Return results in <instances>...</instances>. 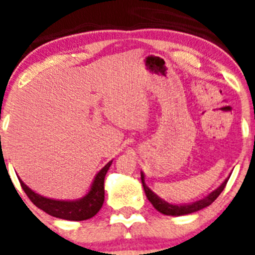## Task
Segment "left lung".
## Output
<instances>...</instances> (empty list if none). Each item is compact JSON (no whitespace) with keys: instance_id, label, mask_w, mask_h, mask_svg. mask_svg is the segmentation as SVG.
<instances>
[{"instance_id":"8db88e82","label":"left lung","mask_w":255,"mask_h":255,"mask_svg":"<svg viewBox=\"0 0 255 255\" xmlns=\"http://www.w3.org/2000/svg\"><path fill=\"white\" fill-rule=\"evenodd\" d=\"M227 181L229 179L225 180L215 191H212L211 194L208 197H206L204 199L202 200H198V202H194V203L191 204H182V206H175V204H170L167 203L166 200L161 199L158 195H155L147 185H145V182H144V175L141 172V184H143V188L144 191H145V195H147L148 200H149L150 203L153 204L155 209L163 215H167V216H184V215H189V213H194V212L200 211V209L206 208V207L211 206L213 202L218 198V195L222 193V190L225 189L226 186Z\"/></svg>"}]
</instances>
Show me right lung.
<instances>
[{
  "label": "right lung",
  "instance_id": "add662e5",
  "mask_svg": "<svg viewBox=\"0 0 255 255\" xmlns=\"http://www.w3.org/2000/svg\"><path fill=\"white\" fill-rule=\"evenodd\" d=\"M111 163L112 161L108 162L105 167L97 173L89 193L78 200L48 199L30 190L21 180H20V185L22 190L25 191L29 199L31 200V203L48 215L62 218V220L84 221L96 216L98 211L102 208V204L105 202V176Z\"/></svg>",
  "mask_w": 255,
  "mask_h": 255
}]
</instances>
